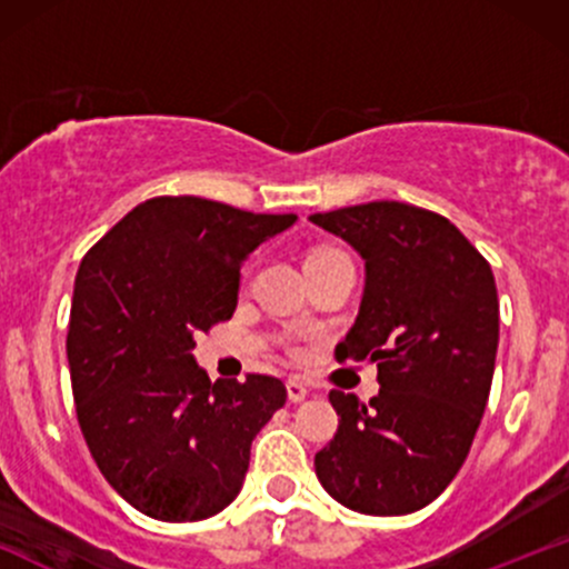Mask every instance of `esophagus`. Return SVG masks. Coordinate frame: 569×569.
Instances as JSON below:
<instances>
[{
	"label": "esophagus",
	"instance_id": "obj_1",
	"mask_svg": "<svg viewBox=\"0 0 569 569\" xmlns=\"http://www.w3.org/2000/svg\"><path fill=\"white\" fill-rule=\"evenodd\" d=\"M286 390H289V398L293 403H299V401H305L307 398V393H310V390H307V385L299 380V377H291L289 382H286Z\"/></svg>",
	"mask_w": 569,
	"mask_h": 569
}]
</instances>
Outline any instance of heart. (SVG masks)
<instances>
[{
  "instance_id": "obj_1",
  "label": "heart",
  "mask_w": 569,
  "mask_h": 569,
  "mask_svg": "<svg viewBox=\"0 0 569 569\" xmlns=\"http://www.w3.org/2000/svg\"><path fill=\"white\" fill-rule=\"evenodd\" d=\"M321 251H331V248H316V251H312V253H321ZM312 253H310V257H312Z\"/></svg>"
}]
</instances>
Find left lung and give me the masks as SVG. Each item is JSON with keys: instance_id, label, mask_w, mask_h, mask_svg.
<instances>
[{"instance_id": "1", "label": "left lung", "mask_w": 569, "mask_h": 569, "mask_svg": "<svg viewBox=\"0 0 569 569\" xmlns=\"http://www.w3.org/2000/svg\"><path fill=\"white\" fill-rule=\"evenodd\" d=\"M367 262L361 310L337 361L377 363L380 393L331 390L339 428L316 455L345 508L401 516L433 502L466 462L492 388L500 307L492 267L449 219L396 200L312 213Z\"/></svg>"}]
</instances>
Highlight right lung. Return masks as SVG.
I'll return each mask as SVG.
<instances>
[{
    "label": "right lung",
    "instance_id": "obj_1",
    "mask_svg": "<svg viewBox=\"0 0 569 569\" xmlns=\"http://www.w3.org/2000/svg\"><path fill=\"white\" fill-rule=\"evenodd\" d=\"M293 221L166 194L84 253L67 337L77 420L98 471L136 511L200 521L238 498L253 436L286 403V385L211 382L194 335L230 321L243 259Z\"/></svg>",
    "mask_w": 569,
    "mask_h": 569
}]
</instances>
